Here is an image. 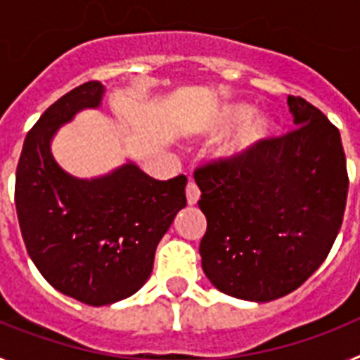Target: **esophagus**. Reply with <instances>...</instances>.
<instances>
[{
    "label": "esophagus",
    "instance_id": "obj_1",
    "mask_svg": "<svg viewBox=\"0 0 360 360\" xmlns=\"http://www.w3.org/2000/svg\"><path fill=\"white\" fill-rule=\"evenodd\" d=\"M186 196H187V203H189V205H195V203L200 200V189L193 178H191L189 182H187Z\"/></svg>",
    "mask_w": 360,
    "mask_h": 360
}]
</instances>
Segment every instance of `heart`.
<instances>
[{
    "label": "heart",
    "instance_id": "heart-1",
    "mask_svg": "<svg viewBox=\"0 0 360 360\" xmlns=\"http://www.w3.org/2000/svg\"><path fill=\"white\" fill-rule=\"evenodd\" d=\"M252 106L245 103H231L219 108V111L214 117V124H212V131L216 135H227L232 129L238 128L240 124L245 122L236 133V136L232 139L229 144L227 153L231 157H249L254 151L262 148L272 135V126L266 117H252Z\"/></svg>",
    "mask_w": 360,
    "mask_h": 360
}]
</instances>
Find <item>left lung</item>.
I'll return each mask as SVG.
<instances>
[{"mask_svg": "<svg viewBox=\"0 0 360 360\" xmlns=\"http://www.w3.org/2000/svg\"><path fill=\"white\" fill-rule=\"evenodd\" d=\"M294 128L249 157L202 165L207 218L202 269L224 294L265 303L299 288L326 259L342 225L348 171L341 133L288 95Z\"/></svg>", "mask_w": 360, "mask_h": 360, "instance_id": "obj_1", "label": "left lung"}]
</instances>
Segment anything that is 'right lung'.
<instances>
[{"instance_id": "1", "label": "right lung", "mask_w": 360, "mask_h": 360, "mask_svg": "<svg viewBox=\"0 0 360 360\" xmlns=\"http://www.w3.org/2000/svg\"><path fill=\"white\" fill-rule=\"evenodd\" d=\"M98 81L73 88L39 117L15 169V211L28 256L43 278L84 304L117 303L151 276L155 250L187 205L184 174L155 180L135 164L79 180L57 165L50 141L77 111L97 108Z\"/></svg>"}]
</instances>
